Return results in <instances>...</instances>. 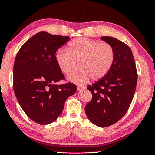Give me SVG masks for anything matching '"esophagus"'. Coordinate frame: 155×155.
I'll list each match as a JSON object with an SVG mask.
<instances>
[{
    "label": "esophagus",
    "mask_w": 155,
    "mask_h": 155,
    "mask_svg": "<svg viewBox=\"0 0 155 155\" xmlns=\"http://www.w3.org/2000/svg\"><path fill=\"white\" fill-rule=\"evenodd\" d=\"M84 89H86L85 86L81 85V84H79V85H77V90H78V91H82V90H84Z\"/></svg>",
    "instance_id": "34e87169"
}]
</instances>
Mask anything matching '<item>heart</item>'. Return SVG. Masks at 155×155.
<instances>
[{
    "label": "heart",
    "instance_id": "1",
    "mask_svg": "<svg viewBox=\"0 0 155 155\" xmlns=\"http://www.w3.org/2000/svg\"><path fill=\"white\" fill-rule=\"evenodd\" d=\"M114 58L113 47L107 43H99L87 38L72 41L68 50L56 53V61L64 74H69L76 64L80 67L68 76L70 81L84 83L91 77L97 81L103 78L109 71Z\"/></svg>",
    "mask_w": 155,
    "mask_h": 155
}]
</instances>
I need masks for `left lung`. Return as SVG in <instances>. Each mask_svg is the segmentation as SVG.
<instances>
[{"label":"left lung","instance_id":"8db88e82","mask_svg":"<svg viewBox=\"0 0 155 155\" xmlns=\"http://www.w3.org/2000/svg\"><path fill=\"white\" fill-rule=\"evenodd\" d=\"M101 40L113 47L114 58L102 79L87 87L92 99L86 105L85 113L94 124L107 127L120 120L128 110L136 90L137 73L130 47L113 37L102 36Z\"/></svg>","mask_w":155,"mask_h":155}]
</instances>
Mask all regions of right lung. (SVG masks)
Segmentation results:
<instances>
[{
  "instance_id": "obj_1",
  "label": "right lung",
  "mask_w": 155,
  "mask_h": 155,
  "mask_svg": "<svg viewBox=\"0 0 155 155\" xmlns=\"http://www.w3.org/2000/svg\"><path fill=\"white\" fill-rule=\"evenodd\" d=\"M69 38L41 31L29 38L15 57V97L27 116L39 124L54 122L63 111L66 99L76 91V86L70 82L57 84L64 76L55 55Z\"/></svg>"
}]
</instances>
